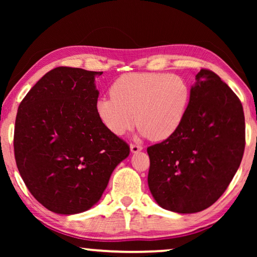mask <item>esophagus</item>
I'll list each match as a JSON object with an SVG mask.
<instances>
[{
    "label": "esophagus",
    "instance_id": "esophagus-1",
    "mask_svg": "<svg viewBox=\"0 0 257 257\" xmlns=\"http://www.w3.org/2000/svg\"><path fill=\"white\" fill-rule=\"evenodd\" d=\"M130 150H132V153H138V152H141L143 150V147L136 144H132L130 145Z\"/></svg>",
    "mask_w": 257,
    "mask_h": 257
}]
</instances>
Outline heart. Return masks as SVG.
<instances>
[{"label":"heart","instance_id":"obj_1","mask_svg":"<svg viewBox=\"0 0 257 257\" xmlns=\"http://www.w3.org/2000/svg\"><path fill=\"white\" fill-rule=\"evenodd\" d=\"M110 93L96 102L97 116L106 129L122 136L137 120L139 135L158 142L179 129L190 99L188 84L168 73H127L113 82Z\"/></svg>","mask_w":257,"mask_h":257}]
</instances>
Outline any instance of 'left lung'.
I'll return each mask as SVG.
<instances>
[{
  "label": "left lung",
  "mask_w": 257,
  "mask_h": 257,
  "mask_svg": "<svg viewBox=\"0 0 257 257\" xmlns=\"http://www.w3.org/2000/svg\"><path fill=\"white\" fill-rule=\"evenodd\" d=\"M195 79L179 129L147 149L152 196L161 207L180 214L201 212L215 203L245 150V116L236 94L206 69Z\"/></svg>",
  "instance_id": "left-lung-1"
}]
</instances>
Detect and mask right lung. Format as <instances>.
<instances>
[{"mask_svg":"<svg viewBox=\"0 0 257 257\" xmlns=\"http://www.w3.org/2000/svg\"><path fill=\"white\" fill-rule=\"evenodd\" d=\"M102 72L59 67L43 76L20 103L15 156L33 196L58 214L94 206L130 149L96 113Z\"/></svg>","mask_w":257,"mask_h":257,"instance_id":"add662e5","label":"right lung"}]
</instances>
